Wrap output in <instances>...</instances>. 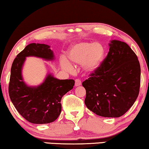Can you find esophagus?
I'll use <instances>...</instances> for the list:
<instances>
[{"mask_svg":"<svg viewBox=\"0 0 149 149\" xmlns=\"http://www.w3.org/2000/svg\"><path fill=\"white\" fill-rule=\"evenodd\" d=\"M81 85V80H79V79H76V80H75V87L80 86Z\"/></svg>","mask_w":149,"mask_h":149,"instance_id":"34e87169","label":"esophagus"}]
</instances>
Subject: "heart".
<instances>
[{
    "instance_id": "1",
    "label": "heart",
    "mask_w": 149,
    "mask_h": 149,
    "mask_svg": "<svg viewBox=\"0 0 149 149\" xmlns=\"http://www.w3.org/2000/svg\"><path fill=\"white\" fill-rule=\"evenodd\" d=\"M105 54V47L100 42L83 41L70 47L68 52V58L74 64L81 65L85 72L93 74L102 66ZM61 65L64 70L69 72L74 70L72 64L65 58L61 60Z\"/></svg>"
}]
</instances>
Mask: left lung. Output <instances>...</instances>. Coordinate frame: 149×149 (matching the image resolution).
Instances as JSON below:
<instances>
[{
  "label": "left lung",
  "mask_w": 149,
  "mask_h": 149,
  "mask_svg": "<svg viewBox=\"0 0 149 149\" xmlns=\"http://www.w3.org/2000/svg\"><path fill=\"white\" fill-rule=\"evenodd\" d=\"M109 52L97 72L83 82L87 109L104 117H119L137 99L140 66L135 53L125 42L112 40Z\"/></svg>",
  "instance_id": "1"
}]
</instances>
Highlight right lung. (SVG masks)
<instances>
[{
  "label": "right lung",
  "instance_id": "add662e5",
  "mask_svg": "<svg viewBox=\"0 0 149 149\" xmlns=\"http://www.w3.org/2000/svg\"><path fill=\"white\" fill-rule=\"evenodd\" d=\"M28 57L55 60L54 52L48 45L31 43L26 46L12 64L9 86L10 99L18 113L28 121L35 124L52 123L61 113V99L73 88L74 81L60 80L48 72L40 84L30 86L22 76Z\"/></svg>",
  "mask_w": 149,
  "mask_h": 149
}]
</instances>
